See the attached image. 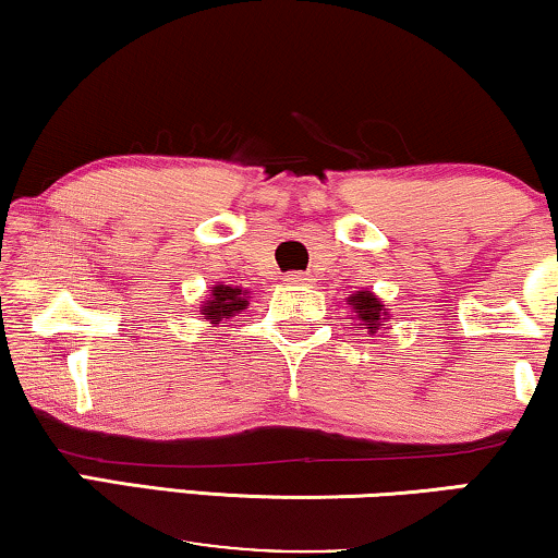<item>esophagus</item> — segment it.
Here are the masks:
<instances>
[{"label":"esophagus","mask_w":558,"mask_h":558,"mask_svg":"<svg viewBox=\"0 0 558 558\" xmlns=\"http://www.w3.org/2000/svg\"><path fill=\"white\" fill-rule=\"evenodd\" d=\"M311 280L313 278H308V276H303V272H293V276L288 278V282L290 286H311Z\"/></svg>","instance_id":"esophagus-1"}]
</instances>
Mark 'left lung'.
<instances>
[{
  "instance_id": "1",
  "label": "left lung",
  "mask_w": 558,
  "mask_h": 558,
  "mask_svg": "<svg viewBox=\"0 0 558 558\" xmlns=\"http://www.w3.org/2000/svg\"><path fill=\"white\" fill-rule=\"evenodd\" d=\"M349 308L354 311V326L361 328L368 339H376L381 336V328L387 326L389 308L381 303L379 295H374L372 290H356L347 298Z\"/></svg>"
}]
</instances>
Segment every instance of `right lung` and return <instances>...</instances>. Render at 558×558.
<instances>
[{
  "instance_id": "right-lung-1",
  "label": "right lung",
  "mask_w": 558,
  "mask_h": 558,
  "mask_svg": "<svg viewBox=\"0 0 558 558\" xmlns=\"http://www.w3.org/2000/svg\"><path fill=\"white\" fill-rule=\"evenodd\" d=\"M247 303H250L247 290H242L238 286H222V282H219V286L211 288L207 301L202 303L199 316L204 320H209V324H219V320L232 318L238 316L240 311H245Z\"/></svg>"
}]
</instances>
